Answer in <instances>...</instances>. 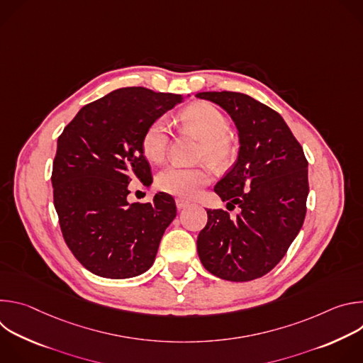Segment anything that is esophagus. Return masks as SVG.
Masks as SVG:
<instances>
[{
  "label": "esophagus",
  "instance_id": "34e87169",
  "mask_svg": "<svg viewBox=\"0 0 363 363\" xmlns=\"http://www.w3.org/2000/svg\"><path fill=\"white\" fill-rule=\"evenodd\" d=\"M175 203H177V208H178V210H184V208H186V206L189 205V202L185 201V199H182V198H177V199H175Z\"/></svg>",
  "mask_w": 363,
  "mask_h": 363
}]
</instances>
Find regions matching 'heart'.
I'll return each mask as SVG.
<instances>
[{"label":"heart","instance_id":"1","mask_svg":"<svg viewBox=\"0 0 363 363\" xmlns=\"http://www.w3.org/2000/svg\"><path fill=\"white\" fill-rule=\"evenodd\" d=\"M181 119L199 139V158H203L216 167H225L231 162L234 147L227 136L230 123L224 113L210 103L198 101L188 106ZM169 145V123L167 118L155 119L142 135L140 147L145 158L150 162H161ZM211 181L210 171L203 167L186 168L169 165L157 177L160 191L179 198H194Z\"/></svg>","mask_w":363,"mask_h":363}]
</instances>
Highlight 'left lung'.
Segmentation results:
<instances>
[{"label": "left lung", "instance_id": "1", "mask_svg": "<svg viewBox=\"0 0 363 363\" xmlns=\"http://www.w3.org/2000/svg\"><path fill=\"white\" fill-rule=\"evenodd\" d=\"M234 121L240 150L233 169L214 191L224 210H206L208 223L196 248L202 266L228 281H250L273 270L298 234L308 194L307 160L284 119L244 93L201 91ZM235 208V206H234Z\"/></svg>", "mask_w": 363, "mask_h": 363}]
</instances>
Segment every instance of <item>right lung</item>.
Segmentation results:
<instances>
[{"mask_svg": "<svg viewBox=\"0 0 363 363\" xmlns=\"http://www.w3.org/2000/svg\"><path fill=\"white\" fill-rule=\"evenodd\" d=\"M181 101V94L118 89L83 106L57 139L51 184L60 228L73 255L96 276L145 273L177 217L165 192L146 203H129L128 194L132 179H152L140 147L146 126Z\"/></svg>", "mask_w": 363, "mask_h": 363, "instance_id": "1", "label": "right lung"}]
</instances>
